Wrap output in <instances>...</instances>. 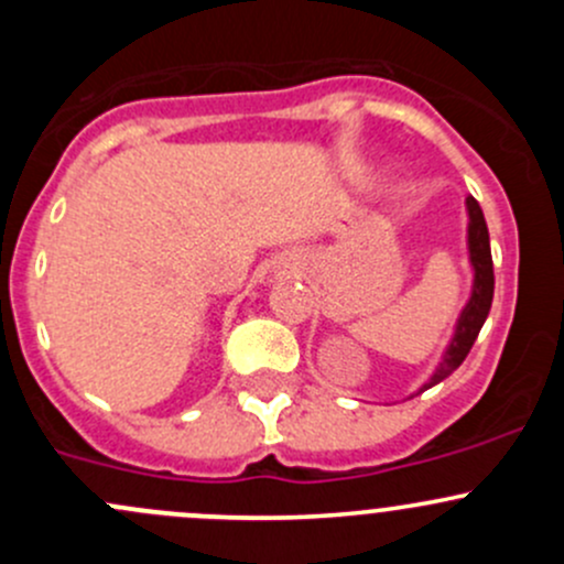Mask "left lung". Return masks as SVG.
Masks as SVG:
<instances>
[{
  "mask_svg": "<svg viewBox=\"0 0 564 564\" xmlns=\"http://www.w3.org/2000/svg\"><path fill=\"white\" fill-rule=\"evenodd\" d=\"M466 215H469V226H466V246H469V264L475 270V281H471V297L460 311L456 333H453L451 346L442 355V362L436 366L434 377L420 388V392L440 384L442 379L451 377L453 371L466 360L471 344L480 335V327L486 324L488 311H491L494 300V261H491V242H488V226L482 218V209L475 198H466Z\"/></svg>",
  "mask_w": 564,
  "mask_h": 564,
  "instance_id": "obj_1",
  "label": "left lung"
}]
</instances>
